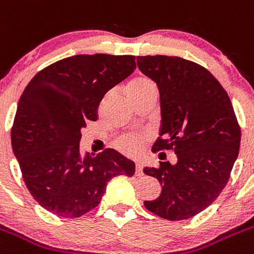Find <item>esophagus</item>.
<instances>
[{
  "label": "esophagus",
  "instance_id": "1",
  "mask_svg": "<svg viewBox=\"0 0 254 254\" xmlns=\"http://www.w3.org/2000/svg\"><path fill=\"white\" fill-rule=\"evenodd\" d=\"M135 174L138 175V177H141V175L144 174L143 165H141L140 163H136V165H135Z\"/></svg>",
  "mask_w": 254,
  "mask_h": 254
}]
</instances>
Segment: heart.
<instances>
[{"instance_id":"b5f03b06","label":"heart","mask_w":254,"mask_h":254,"mask_svg":"<svg viewBox=\"0 0 254 254\" xmlns=\"http://www.w3.org/2000/svg\"><path fill=\"white\" fill-rule=\"evenodd\" d=\"M150 90H155V85L153 84V81L148 77L140 76L130 82L127 86V94L130 99H134ZM146 141H148V138L145 135H127L116 141V148L129 156H138L143 151Z\"/></svg>"}]
</instances>
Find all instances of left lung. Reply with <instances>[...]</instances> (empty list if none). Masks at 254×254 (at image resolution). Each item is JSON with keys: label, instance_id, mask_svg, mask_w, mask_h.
I'll use <instances>...</instances> for the list:
<instances>
[{"label": "left lung", "instance_id": "obj_1", "mask_svg": "<svg viewBox=\"0 0 254 254\" xmlns=\"http://www.w3.org/2000/svg\"><path fill=\"white\" fill-rule=\"evenodd\" d=\"M138 66L159 87L162 131L153 151H173L178 162L145 168L162 193L145 200L149 212L168 220L194 217L218 198L241 146V127L231 99L212 73L178 56H138Z\"/></svg>", "mask_w": 254, "mask_h": 254}]
</instances>
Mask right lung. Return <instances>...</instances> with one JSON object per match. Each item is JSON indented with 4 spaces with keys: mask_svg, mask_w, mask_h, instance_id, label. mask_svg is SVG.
<instances>
[{
    "mask_svg": "<svg viewBox=\"0 0 254 254\" xmlns=\"http://www.w3.org/2000/svg\"><path fill=\"white\" fill-rule=\"evenodd\" d=\"M136 67L131 55H75L46 66L28 82L11 127V144L28 191L41 207L79 218L98 207L116 175L135 164L114 149L80 158L81 129L98 120L106 91Z\"/></svg>",
    "mask_w": 254,
    "mask_h": 254,
    "instance_id": "right-lung-1",
    "label": "right lung"
}]
</instances>
